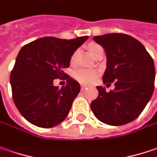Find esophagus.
I'll use <instances>...</instances> for the list:
<instances>
[{
    "label": "esophagus",
    "instance_id": "34e87169",
    "mask_svg": "<svg viewBox=\"0 0 157 157\" xmlns=\"http://www.w3.org/2000/svg\"><path fill=\"white\" fill-rule=\"evenodd\" d=\"M86 88V86H85V85H81V90L84 91Z\"/></svg>",
    "mask_w": 157,
    "mask_h": 157
}]
</instances>
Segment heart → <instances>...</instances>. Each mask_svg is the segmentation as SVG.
<instances>
[{
  "label": "heart",
  "instance_id": "1",
  "mask_svg": "<svg viewBox=\"0 0 157 157\" xmlns=\"http://www.w3.org/2000/svg\"><path fill=\"white\" fill-rule=\"evenodd\" d=\"M99 48H101L97 44H91L88 47V49L90 53L93 55L96 49H98ZM77 53H74L71 58V63H74L75 58H76ZM99 71L96 70H89V69H84V68H80L76 70L73 73V77L75 79H77L78 82L85 84V85H88L93 83L98 77Z\"/></svg>",
  "mask_w": 157,
  "mask_h": 157
}]
</instances>
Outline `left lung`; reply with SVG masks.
<instances>
[{
	"label": "left lung",
	"mask_w": 157,
	"mask_h": 157,
	"mask_svg": "<svg viewBox=\"0 0 157 157\" xmlns=\"http://www.w3.org/2000/svg\"><path fill=\"white\" fill-rule=\"evenodd\" d=\"M107 55L104 84H115L107 93L96 86L98 97L91 102L96 118L109 125H122L136 119L145 109L155 89L153 58L136 39L124 33L94 36Z\"/></svg>",
	"instance_id": "left-lung-1"
}]
</instances>
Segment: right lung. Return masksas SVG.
<instances>
[{"mask_svg": "<svg viewBox=\"0 0 157 157\" xmlns=\"http://www.w3.org/2000/svg\"><path fill=\"white\" fill-rule=\"evenodd\" d=\"M88 36L72 40L44 37L25 45L10 74L12 97L21 115L39 127L51 128L63 122L80 92V85L64 71L71 56ZM66 80L62 89L52 82Z\"/></svg>", "mask_w": 157, "mask_h": 157, "instance_id": "right-lung-1", "label": "right lung"}]
</instances>
